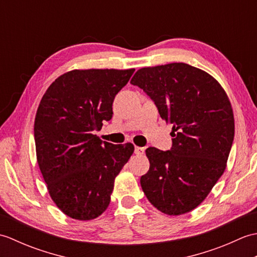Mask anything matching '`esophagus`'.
Masks as SVG:
<instances>
[{"mask_svg": "<svg viewBox=\"0 0 257 257\" xmlns=\"http://www.w3.org/2000/svg\"><path fill=\"white\" fill-rule=\"evenodd\" d=\"M135 154L137 156H143L145 154V148H143V147H135Z\"/></svg>", "mask_w": 257, "mask_h": 257, "instance_id": "esophagus-1", "label": "esophagus"}]
</instances>
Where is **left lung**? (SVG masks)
<instances>
[{"instance_id": "8db88e82", "label": "left lung", "mask_w": 257, "mask_h": 257, "mask_svg": "<svg viewBox=\"0 0 257 257\" xmlns=\"http://www.w3.org/2000/svg\"><path fill=\"white\" fill-rule=\"evenodd\" d=\"M130 83L144 89L173 125L170 151L146 150L150 168L140 178L141 188L160 212L185 214L225 171L234 138L231 101L213 76L184 63L140 68Z\"/></svg>"}]
</instances>
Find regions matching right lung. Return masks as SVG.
<instances>
[{
    "label": "right lung",
    "mask_w": 257,
    "mask_h": 257,
    "mask_svg": "<svg viewBox=\"0 0 257 257\" xmlns=\"http://www.w3.org/2000/svg\"><path fill=\"white\" fill-rule=\"evenodd\" d=\"M134 72L70 70L53 81L38 105V167L54 203L72 219L89 221L106 211L114 179L134 154L133 144L102 143L94 135L111 119L114 96Z\"/></svg>",
    "instance_id": "right-lung-1"
}]
</instances>
